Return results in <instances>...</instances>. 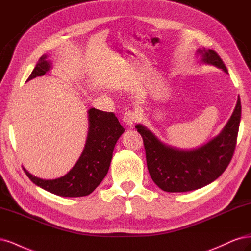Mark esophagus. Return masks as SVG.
Instances as JSON below:
<instances>
[{"label": "esophagus", "instance_id": "34e87169", "mask_svg": "<svg viewBox=\"0 0 251 251\" xmlns=\"http://www.w3.org/2000/svg\"><path fill=\"white\" fill-rule=\"evenodd\" d=\"M123 121L128 126H132L137 121V115L134 111L129 110L125 112V115L123 116Z\"/></svg>", "mask_w": 251, "mask_h": 251}]
</instances>
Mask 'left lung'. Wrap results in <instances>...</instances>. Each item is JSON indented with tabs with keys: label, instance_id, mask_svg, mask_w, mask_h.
I'll use <instances>...</instances> for the list:
<instances>
[{
	"label": "left lung",
	"instance_id": "left-lung-1",
	"mask_svg": "<svg viewBox=\"0 0 251 251\" xmlns=\"http://www.w3.org/2000/svg\"><path fill=\"white\" fill-rule=\"evenodd\" d=\"M202 61L227 73L223 60L214 50H198ZM241 120V101L238 99L232 116L222 132L204 146L195 150H179L158 141L146 127L135 126L143 137L149 174L159 189L181 193L200 189L213 182L229 165L237 145Z\"/></svg>",
	"mask_w": 251,
	"mask_h": 251
}]
</instances>
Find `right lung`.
<instances>
[{
    "label": "right lung",
    "mask_w": 251,
    "mask_h": 251,
    "mask_svg": "<svg viewBox=\"0 0 251 251\" xmlns=\"http://www.w3.org/2000/svg\"><path fill=\"white\" fill-rule=\"evenodd\" d=\"M47 56H42L28 80L43 76L50 70ZM88 134L81 156L71 171L60 178L46 180L30 174V180L42 189L62 197H82L90 194L101 183L107 174L115 145L125 129L114 112L96 108L88 110Z\"/></svg>",
    "instance_id": "right-lung-1"
}]
</instances>
